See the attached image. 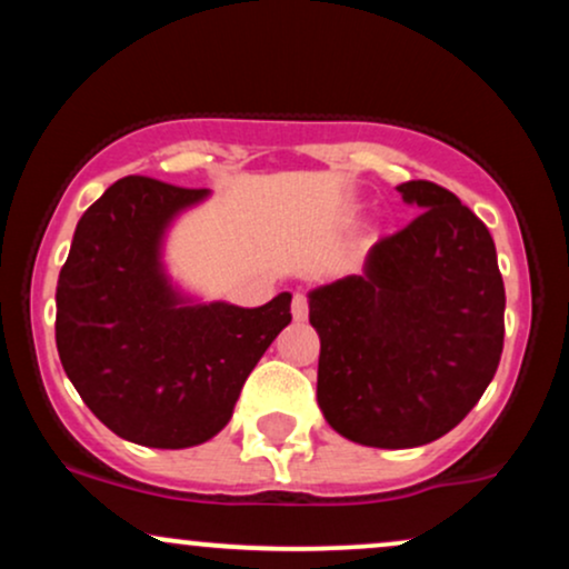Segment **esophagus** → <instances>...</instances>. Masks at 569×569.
Returning a JSON list of instances; mask_svg holds the SVG:
<instances>
[{
	"mask_svg": "<svg viewBox=\"0 0 569 569\" xmlns=\"http://www.w3.org/2000/svg\"><path fill=\"white\" fill-rule=\"evenodd\" d=\"M307 312H310V302H307V293L305 291H297L291 299V316L297 318V321H305Z\"/></svg>",
	"mask_w": 569,
	"mask_h": 569,
	"instance_id": "34e87169",
	"label": "esophagus"
}]
</instances>
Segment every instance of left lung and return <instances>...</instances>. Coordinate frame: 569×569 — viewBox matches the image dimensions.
<instances>
[{"label": "left lung", "instance_id": "8db88e82", "mask_svg": "<svg viewBox=\"0 0 569 569\" xmlns=\"http://www.w3.org/2000/svg\"><path fill=\"white\" fill-rule=\"evenodd\" d=\"M398 192L422 211L377 240L367 276L310 293L323 417L377 449L422 447L462 422L498 371L506 335L485 221L433 181Z\"/></svg>", "mask_w": 569, "mask_h": 569}]
</instances>
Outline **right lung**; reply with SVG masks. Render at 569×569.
Segmentation results:
<instances>
[{
	"instance_id": "right-lung-1",
	"label": "right lung",
	"mask_w": 569,
	"mask_h": 569,
	"mask_svg": "<svg viewBox=\"0 0 569 569\" xmlns=\"http://www.w3.org/2000/svg\"><path fill=\"white\" fill-rule=\"evenodd\" d=\"M189 189L126 176L82 213L56 289L63 371L98 420L154 449L208 441L272 339L291 321V293L262 307H181L160 272V238Z\"/></svg>"
}]
</instances>
